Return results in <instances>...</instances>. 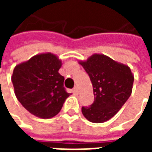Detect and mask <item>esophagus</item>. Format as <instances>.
I'll return each mask as SVG.
<instances>
[{
  "instance_id": "1",
  "label": "esophagus",
  "mask_w": 152,
  "mask_h": 152,
  "mask_svg": "<svg viewBox=\"0 0 152 152\" xmlns=\"http://www.w3.org/2000/svg\"><path fill=\"white\" fill-rule=\"evenodd\" d=\"M73 93H74V94H78V93H79V90H78V88H77V87H75V88L73 89Z\"/></svg>"
}]
</instances>
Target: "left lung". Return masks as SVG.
Listing matches in <instances>:
<instances>
[{"instance_id":"obj_1","label":"left lung","mask_w":152,"mask_h":152,"mask_svg":"<svg viewBox=\"0 0 152 152\" xmlns=\"http://www.w3.org/2000/svg\"><path fill=\"white\" fill-rule=\"evenodd\" d=\"M79 63L89 76L94 95L92 105L82 107V114L93 123L109 121L130 97L134 80L130 68L100 53Z\"/></svg>"}]
</instances>
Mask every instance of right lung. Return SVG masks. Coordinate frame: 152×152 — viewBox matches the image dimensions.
Segmentation results:
<instances>
[{"label":"right lung","mask_w":152,"mask_h":152,"mask_svg":"<svg viewBox=\"0 0 152 152\" xmlns=\"http://www.w3.org/2000/svg\"><path fill=\"white\" fill-rule=\"evenodd\" d=\"M62 61L51 53H39L15 66L11 80L19 102L31 114L42 119L61 111L70 94L63 87L58 70Z\"/></svg>","instance_id":"add662e5"}]
</instances>
